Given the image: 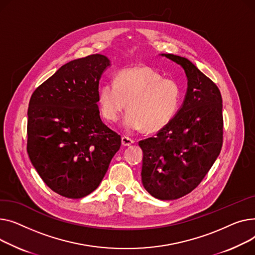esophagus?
Wrapping results in <instances>:
<instances>
[{
  "label": "esophagus",
  "mask_w": 255,
  "mask_h": 255,
  "mask_svg": "<svg viewBox=\"0 0 255 255\" xmlns=\"http://www.w3.org/2000/svg\"><path fill=\"white\" fill-rule=\"evenodd\" d=\"M122 144H123V146H130L131 144H133V140L128 137H123Z\"/></svg>",
  "instance_id": "esophagus-1"
}]
</instances>
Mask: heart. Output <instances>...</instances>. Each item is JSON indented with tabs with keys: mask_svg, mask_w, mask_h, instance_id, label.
I'll return each mask as SVG.
<instances>
[{
	"mask_svg": "<svg viewBox=\"0 0 255 255\" xmlns=\"http://www.w3.org/2000/svg\"><path fill=\"white\" fill-rule=\"evenodd\" d=\"M181 102L180 85L146 66L122 70L99 89L100 109L106 121L114 123L129 110L124 119L128 131H159L172 122Z\"/></svg>",
	"mask_w": 255,
	"mask_h": 255,
	"instance_id": "1",
	"label": "heart"
}]
</instances>
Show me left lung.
Here are the masks:
<instances>
[{
    "label": "left lung",
    "mask_w": 255,
    "mask_h": 255,
    "mask_svg": "<svg viewBox=\"0 0 255 255\" xmlns=\"http://www.w3.org/2000/svg\"><path fill=\"white\" fill-rule=\"evenodd\" d=\"M180 66L187 88L181 107L155 137L141 140L142 183L152 197L170 201L196 188L222 146V99L218 87L189 59L161 53Z\"/></svg>",
    "instance_id": "left-lung-1"
}]
</instances>
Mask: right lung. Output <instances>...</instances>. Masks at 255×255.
<instances>
[{
    "instance_id": "right-lung-1",
    "label": "right lung",
    "mask_w": 255,
    "mask_h": 255,
    "mask_svg": "<svg viewBox=\"0 0 255 255\" xmlns=\"http://www.w3.org/2000/svg\"><path fill=\"white\" fill-rule=\"evenodd\" d=\"M111 66L103 54L73 59L42 83L28 104L27 153L54 192L80 199L102 182L122 138L99 111V82Z\"/></svg>"
}]
</instances>
